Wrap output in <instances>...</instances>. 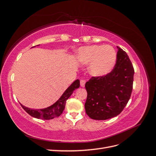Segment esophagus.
Returning <instances> with one entry per match:
<instances>
[{
  "mask_svg": "<svg viewBox=\"0 0 156 156\" xmlns=\"http://www.w3.org/2000/svg\"><path fill=\"white\" fill-rule=\"evenodd\" d=\"M85 83H86V81L84 79H81V81H80V84H81V86L82 87H84L85 86Z\"/></svg>",
  "mask_w": 156,
  "mask_h": 156,
  "instance_id": "esophagus-1",
  "label": "esophagus"
}]
</instances>
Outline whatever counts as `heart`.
<instances>
[{
	"mask_svg": "<svg viewBox=\"0 0 156 156\" xmlns=\"http://www.w3.org/2000/svg\"><path fill=\"white\" fill-rule=\"evenodd\" d=\"M77 60L84 64L90 63L89 72L93 76L106 75L114 68L116 61V52L109 45L84 46L77 55Z\"/></svg>",
	"mask_w": 156,
	"mask_h": 156,
	"instance_id": "1",
	"label": "heart"
}]
</instances>
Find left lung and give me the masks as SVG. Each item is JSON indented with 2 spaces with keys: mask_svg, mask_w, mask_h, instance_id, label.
Instances as JSON below:
<instances>
[{
  "mask_svg": "<svg viewBox=\"0 0 156 156\" xmlns=\"http://www.w3.org/2000/svg\"><path fill=\"white\" fill-rule=\"evenodd\" d=\"M117 48L116 62L111 72L92 77L85 84L87 98L84 107L92 119L104 120L116 116L131 97L134 69L126 52Z\"/></svg>",
  "mask_w": 156,
  "mask_h": 156,
  "instance_id": "1",
  "label": "left lung"
}]
</instances>
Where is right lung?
I'll return each instance as SVG.
<instances>
[{"instance_id": "right-lung-1", "label": "right lung", "mask_w": 156, "mask_h": 156, "mask_svg": "<svg viewBox=\"0 0 156 156\" xmlns=\"http://www.w3.org/2000/svg\"><path fill=\"white\" fill-rule=\"evenodd\" d=\"M34 48V47H32ZM80 86V81L79 79L75 81L66 90V91L63 93L61 97L56 101L54 104L52 105L45 108H41V109H33L29 107H27L21 104L23 107L28 114L32 116V117L36 118L38 119L44 120H50L53 119L55 117L59 116L62 114L66 105V103L68 99L71 96L73 91L77 89Z\"/></svg>"}]
</instances>
